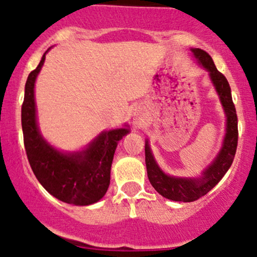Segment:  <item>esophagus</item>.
Segmentation results:
<instances>
[{
	"label": "esophagus",
	"instance_id": "obj_1",
	"mask_svg": "<svg viewBox=\"0 0 257 257\" xmlns=\"http://www.w3.org/2000/svg\"><path fill=\"white\" fill-rule=\"evenodd\" d=\"M144 120H145V115H144V112L142 110L141 108H135L132 110L131 113V121L134 123V126L136 127H142L144 123Z\"/></svg>",
	"mask_w": 257,
	"mask_h": 257
}]
</instances>
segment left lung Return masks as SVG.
Returning <instances> with one entry per match:
<instances>
[{"instance_id": "8db88e82", "label": "left lung", "mask_w": 257, "mask_h": 257, "mask_svg": "<svg viewBox=\"0 0 257 257\" xmlns=\"http://www.w3.org/2000/svg\"><path fill=\"white\" fill-rule=\"evenodd\" d=\"M194 58L208 71L210 78L216 88L219 99L226 115V134L223 141L219 154L214 161L202 172L198 179L189 177H176L167 175L162 172L151 153L149 142H145V164L149 181L156 191L164 198L173 201L192 202L207 194L208 192L223 179L229 170L235 158L237 142H238V128H237V114L235 104L231 96V88L226 77L217 70L211 56L201 49H192Z\"/></svg>"}]
</instances>
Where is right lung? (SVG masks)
Listing matches in <instances>:
<instances>
[{"label": "right lung", "instance_id": "obj_1", "mask_svg": "<svg viewBox=\"0 0 257 257\" xmlns=\"http://www.w3.org/2000/svg\"><path fill=\"white\" fill-rule=\"evenodd\" d=\"M46 52L28 75L25 85L21 123L28 162L41 186L58 200L76 206L91 205L106 194L116 145L130 130L101 132L84 150L77 153H61L47 143L38 128L34 101V83Z\"/></svg>", "mask_w": 257, "mask_h": 257}]
</instances>
